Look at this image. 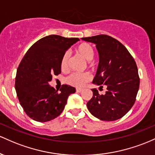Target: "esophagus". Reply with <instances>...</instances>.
<instances>
[{
    "label": "esophagus",
    "instance_id": "esophagus-1",
    "mask_svg": "<svg viewBox=\"0 0 155 155\" xmlns=\"http://www.w3.org/2000/svg\"><path fill=\"white\" fill-rule=\"evenodd\" d=\"M83 91V88H76V91L78 92V93H81V92H82Z\"/></svg>",
    "mask_w": 155,
    "mask_h": 155
}]
</instances>
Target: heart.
Wrapping results in <instances>:
<instances>
[{"label":"heart","instance_id":"b5f03b06","mask_svg":"<svg viewBox=\"0 0 155 155\" xmlns=\"http://www.w3.org/2000/svg\"><path fill=\"white\" fill-rule=\"evenodd\" d=\"M76 52L80 56H81L83 59L90 61L94 58V52L92 47L88 43H82L79 45L76 48ZM69 61V53H65L62 57L61 61V69H66L68 67V63ZM91 79V74L89 73H72L66 79L67 83L73 86L81 87L83 86L87 81Z\"/></svg>","mask_w":155,"mask_h":155}]
</instances>
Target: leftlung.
<instances>
[{
	"mask_svg": "<svg viewBox=\"0 0 155 155\" xmlns=\"http://www.w3.org/2000/svg\"><path fill=\"white\" fill-rule=\"evenodd\" d=\"M81 39L96 45L99 64L93 83L107 88L103 95L91 88L93 97L87 102V107L102 121L119 119L133 107L138 91L140 79L135 60L124 45L109 36Z\"/></svg>",
	"mask_w": 155,
	"mask_h": 155,
	"instance_id": "obj_1",
	"label": "left lung"
}]
</instances>
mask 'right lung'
<instances>
[{
	"mask_svg": "<svg viewBox=\"0 0 155 155\" xmlns=\"http://www.w3.org/2000/svg\"><path fill=\"white\" fill-rule=\"evenodd\" d=\"M78 38L49 35L41 38L29 48L19 65L15 90L20 103L31 119L39 122L54 119L61 114L75 88L63 85L60 92L49 83L61 71L64 53Z\"/></svg>",
	"mask_w": 155,
	"mask_h": 155,
	"instance_id": "1",
	"label": "right lung"
}]
</instances>
